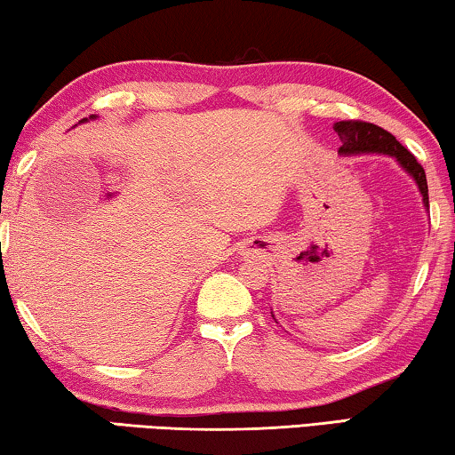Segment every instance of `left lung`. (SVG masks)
<instances>
[{
    "label": "left lung",
    "mask_w": 455,
    "mask_h": 455,
    "mask_svg": "<svg viewBox=\"0 0 455 455\" xmlns=\"http://www.w3.org/2000/svg\"><path fill=\"white\" fill-rule=\"evenodd\" d=\"M334 131L339 132L342 140V147L339 148L340 155H359V153H385L395 157L401 167H403L409 175L415 179L419 185V191L423 196V204L429 210V196H427V179L426 171L417 163L407 148L399 143V140L391 135L389 131L381 129L373 123L364 121H340L334 123Z\"/></svg>",
    "instance_id": "left-lung-1"
}]
</instances>
